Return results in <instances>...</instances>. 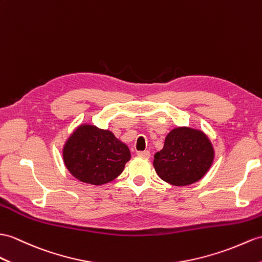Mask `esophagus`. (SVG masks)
<instances>
[{"instance_id": "esophagus-1", "label": "esophagus", "mask_w": 262, "mask_h": 262, "mask_svg": "<svg viewBox=\"0 0 262 262\" xmlns=\"http://www.w3.org/2000/svg\"><path fill=\"white\" fill-rule=\"evenodd\" d=\"M138 156H139V157H143V158H150L151 153H150V151H148V150H145V151H139V152H138Z\"/></svg>"}]
</instances>
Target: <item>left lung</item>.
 <instances>
[{"label": "left lung", "mask_w": 262, "mask_h": 262, "mask_svg": "<svg viewBox=\"0 0 262 262\" xmlns=\"http://www.w3.org/2000/svg\"><path fill=\"white\" fill-rule=\"evenodd\" d=\"M213 161V149L201 131L178 127L165 138L164 146L155 155L158 176L174 186L199 181Z\"/></svg>", "instance_id": "obj_1"}]
</instances>
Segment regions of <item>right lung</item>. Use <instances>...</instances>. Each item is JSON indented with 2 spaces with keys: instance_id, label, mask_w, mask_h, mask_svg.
<instances>
[{
  "instance_id": "right-lung-1",
  "label": "right lung",
  "mask_w": 262,
  "mask_h": 262,
  "mask_svg": "<svg viewBox=\"0 0 262 262\" xmlns=\"http://www.w3.org/2000/svg\"><path fill=\"white\" fill-rule=\"evenodd\" d=\"M130 158L129 148L112 132L88 124L79 126L63 149L66 167L71 174L94 186L116 179Z\"/></svg>"
}]
</instances>
